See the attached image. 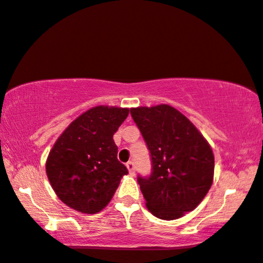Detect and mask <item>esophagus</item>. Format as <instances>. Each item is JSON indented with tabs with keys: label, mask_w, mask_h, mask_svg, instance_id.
I'll return each instance as SVG.
<instances>
[{
	"label": "esophagus",
	"mask_w": 263,
	"mask_h": 263,
	"mask_svg": "<svg viewBox=\"0 0 263 263\" xmlns=\"http://www.w3.org/2000/svg\"><path fill=\"white\" fill-rule=\"evenodd\" d=\"M126 167H127L128 173L131 174V176H134V174H135V164H134V162H132V161H128V162L126 163Z\"/></svg>",
	"instance_id": "obj_1"
}]
</instances>
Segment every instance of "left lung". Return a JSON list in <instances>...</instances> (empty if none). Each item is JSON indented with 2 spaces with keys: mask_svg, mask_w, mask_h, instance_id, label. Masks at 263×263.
Returning <instances> with one entry per match:
<instances>
[{
  "mask_svg": "<svg viewBox=\"0 0 263 263\" xmlns=\"http://www.w3.org/2000/svg\"><path fill=\"white\" fill-rule=\"evenodd\" d=\"M148 145L153 172L138 177L148 211L176 220L194 211L208 194L214 178V154L196 126L168 104L131 108Z\"/></svg>",
  "mask_w": 263,
  "mask_h": 263,
  "instance_id": "obj_1",
  "label": "left lung"
}]
</instances>
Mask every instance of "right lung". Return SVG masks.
<instances>
[{"instance_id": "right-lung-1", "label": "right lung", "mask_w": 263, "mask_h": 263, "mask_svg": "<svg viewBox=\"0 0 263 263\" xmlns=\"http://www.w3.org/2000/svg\"><path fill=\"white\" fill-rule=\"evenodd\" d=\"M128 111V108L92 107L56 139L45 171L56 196L69 208L84 214L101 212L128 173L119 162L113 139Z\"/></svg>"}]
</instances>
